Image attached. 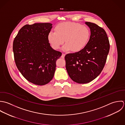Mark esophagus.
<instances>
[{
	"label": "esophagus",
	"mask_w": 125,
	"mask_h": 125,
	"mask_svg": "<svg viewBox=\"0 0 125 125\" xmlns=\"http://www.w3.org/2000/svg\"><path fill=\"white\" fill-rule=\"evenodd\" d=\"M65 55H66V54H65V53H63V54H62L61 56V58H63V59H64V57H65Z\"/></svg>",
	"instance_id": "esophagus-1"
}]
</instances>
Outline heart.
I'll return each instance as SVG.
<instances>
[{
	"instance_id": "obj_1",
	"label": "heart",
	"mask_w": 125,
	"mask_h": 125,
	"mask_svg": "<svg viewBox=\"0 0 125 125\" xmlns=\"http://www.w3.org/2000/svg\"><path fill=\"white\" fill-rule=\"evenodd\" d=\"M54 30L48 33L47 38L52 47L55 50L60 48L65 39L66 44L63 47L64 51L80 52L86 46L91 35L88 26L75 22L58 24Z\"/></svg>"
}]
</instances>
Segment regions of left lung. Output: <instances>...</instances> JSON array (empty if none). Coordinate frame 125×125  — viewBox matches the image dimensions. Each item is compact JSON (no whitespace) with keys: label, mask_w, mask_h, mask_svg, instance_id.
Returning <instances> with one entry per match:
<instances>
[{"label":"left lung","mask_w":125,"mask_h":125,"mask_svg":"<svg viewBox=\"0 0 125 125\" xmlns=\"http://www.w3.org/2000/svg\"><path fill=\"white\" fill-rule=\"evenodd\" d=\"M91 35L86 46L80 52L65 55L66 68L76 83H86L97 78L102 72L110 50L106 32L96 24L85 22Z\"/></svg>","instance_id":"left-lung-1"}]
</instances>
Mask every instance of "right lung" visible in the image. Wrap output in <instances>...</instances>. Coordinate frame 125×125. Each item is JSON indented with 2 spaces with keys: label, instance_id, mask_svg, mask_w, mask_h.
Wrapping results in <instances>:
<instances>
[{
  "label": "right lung",
  "instance_id": "right-lung-1",
  "mask_svg": "<svg viewBox=\"0 0 125 125\" xmlns=\"http://www.w3.org/2000/svg\"><path fill=\"white\" fill-rule=\"evenodd\" d=\"M48 23L26 25L19 31L13 42L16 67L25 79L43 85L52 80L56 61L62 52L50 46L47 36L52 28Z\"/></svg>",
  "mask_w": 125,
  "mask_h": 125
}]
</instances>
